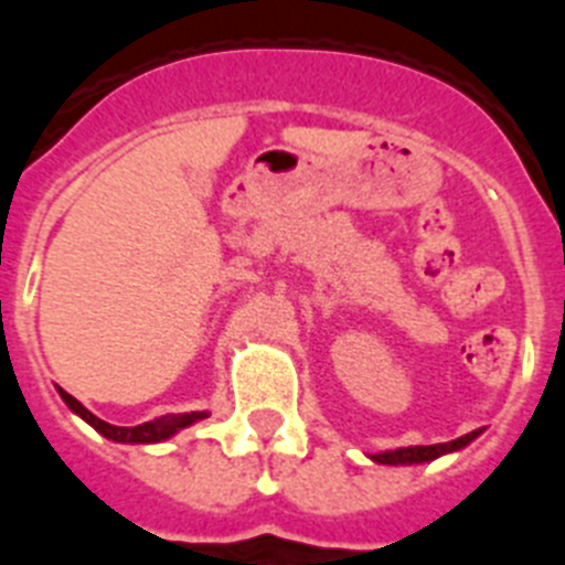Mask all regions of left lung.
Returning a JSON list of instances; mask_svg holds the SVG:
<instances>
[{"mask_svg":"<svg viewBox=\"0 0 565 565\" xmlns=\"http://www.w3.org/2000/svg\"><path fill=\"white\" fill-rule=\"evenodd\" d=\"M478 433H467V436L456 438V441H447V444H430V447H398V450H387V452H379V456H371L376 463H424V461H433L438 456H447V452H458L463 450L469 441H476Z\"/></svg>","mask_w":565,"mask_h":565,"instance_id":"left-lung-1","label":"left lung"}]
</instances>
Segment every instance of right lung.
Returning <instances> with one entry per match:
<instances>
[{"mask_svg":"<svg viewBox=\"0 0 565 565\" xmlns=\"http://www.w3.org/2000/svg\"><path fill=\"white\" fill-rule=\"evenodd\" d=\"M58 396L64 398V404H67L70 411L76 413V416H82L89 427H96L104 438H109V441H121V444L167 441V438H172L174 433L189 427V424L209 418V413H172V416H161V418H152V422L138 424V427H115V424H107L98 416H93V413H89L78 398H73L67 391H62V387H58Z\"/></svg>","mask_w":565,"mask_h":565,"instance_id":"1","label":"right lung"}]
</instances>
